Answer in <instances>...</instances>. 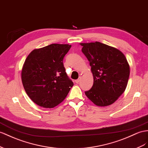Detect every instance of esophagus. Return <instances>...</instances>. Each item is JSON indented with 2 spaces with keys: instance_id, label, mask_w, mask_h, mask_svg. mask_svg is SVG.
Instances as JSON below:
<instances>
[{
  "instance_id": "1",
  "label": "esophagus",
  "mask_w": 148,
  "mask_h": 148,
  "mask_svg": "<svg viewBox=\"0 0 148 148\" xmlns=\"http://www.w3.org/2000/svg\"><path fill=\"white\" fill-rule=\"evenodd\" d=\"M80 81H81V79H76V80L75 81V82L77 83V84H79V82H80Z\"/></svg>"
}]
</instances>
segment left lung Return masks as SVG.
<instances>
[{
    "mask_svg": "<svg viewBox=\"0 0 148 148\" xmlns=\"http://www.w3.org/2000/svg\"><path fill=\"white\" fill-rule=\"evenodd\" d=\"M80 45L89 61L94 79L92 88L85 94L97 106L113 104L127 85L130 67L126 57L119 49L99 42Z\"/></svg>",
    "mask_w": 148,
    "mask_h": 148,
    "instance_id": "8db88e82",
    "label": "left lung"
}]
</instances>
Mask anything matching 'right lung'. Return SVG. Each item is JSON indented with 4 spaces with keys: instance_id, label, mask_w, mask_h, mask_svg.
Returning a JSON list of instances; mask_svg holds the SVG:
<instances>
[{
    "instance_id": "right-lung-1",
    "label": "right lung",
    "mask_w": 148,
    "mask_h": 148,
    "mask_svg": "<svg viewBox=\"0 0 148 148\" xmlns=\"http://www.w3.org/2000/svg\"><path fill=\"white\" fill-rule=\"evenodd\" d=\"M71 45L52 44L33 50L26 58L21 79L26 93L34 103L53 108L65 99L74 83L64 67V57Z\"/></svg>"
}]
</instances>
